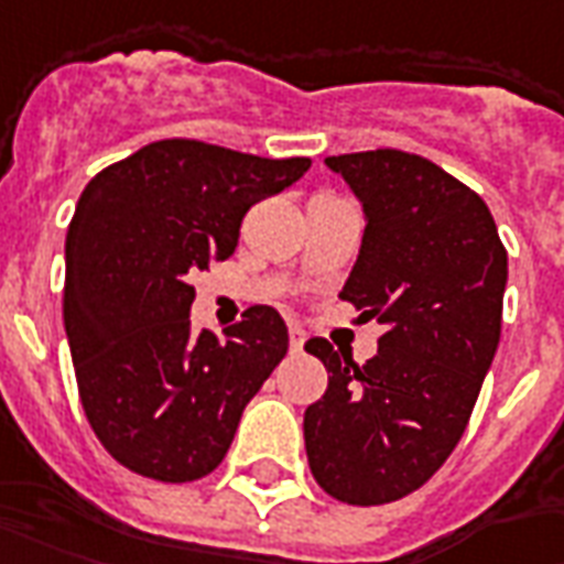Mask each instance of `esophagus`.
<instances>
[{
    "label": "esophagus",
    "instance_id": "esophagus-1",
    "mask_svg": "<svg viewBox=\"0 0 564 564\" xmlns=\"http://www.w3.org/2000/svg\"><path fill=\"white\" fill-rule=\"evenodd\" d=\"M290 346H293V352H302L304 328L299 323H290Z\"/></svg>",
    "mask_w": 564,
    "mask_h": 564
}]
</instances>
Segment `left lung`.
I'll return each mask as SVG.
<instances>
[{"instance_id": "obj_1", "label": "left lung", "mask_w": 564, "mask_h": 564, "mask_svg": "<svg viewBox=\"0 0 564 564\" xmlns=\"http://www.w3.org/2000/svg\"><path fill=\"white\" fill-rule=\"evenodd\" d=\"M365 212L358 260L340 299L386 325L356 365L323 337L304 349L328 388L304 410L316 484L349 505L419 490L460 442L502 332L508 283L494 215L442 166L398 149L335 154Z\"/></svg>"}]
</instances>
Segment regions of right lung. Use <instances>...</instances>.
<instances>
[{
    "mask_svg": "<svg viewBox=\"0 0 564 564\" xmlns=\"http://www.w3.org/2000/svg\"><path fill=\"white\" fill-rule=\"evenodd\" d=\"M307 166L161 140L80 194L65 239V335L91 431L131 473L166 484L212 473L286 356V325L269 304L248 307L227 340L197 335L191 274L232 257L248 208Z\"/></svg>",
    "mask_w": 564,
    "mask_h": 564,
    "instance_id": "1",
    "label": "right lung"
}]
</instances>
